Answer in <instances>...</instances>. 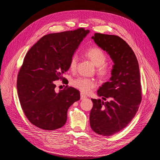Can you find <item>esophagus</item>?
<instances>
[{
  "mask_svg": "<svg viewBox=\"0 0 160 160\" xmlns=\"http://www.w3.org/2000/svg\"><path fill=\"white\" fill-rule=\"evenodd\" d=\"M86 98H87V96L85 95H84L83 93H81V100H83Z\"/></svg>",
  "mask_w": 160,
  "mask_h": 160,
  "instance_id": "esophagus-1",
  "label": "esophagus"
}]
</instances>
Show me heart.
I'll use <instances>...</instances> for the list:
<instances>
[{"label": "heart", "mask_w": 160, "mask_h": 160, "mask_svg": "<svg viewBox=\"0 0 160 160\" xmlns=\"http://www.w3.org/2000/svg\"><path fill=\"white\" fill-rule=\"evenodd\" d=\"M85 56L93 62L95 67H98L97 72L101 77H105L108 75L109 68L105 65L107 61V55L103 50L98 47L90 48L86 51ZM78 59V56L76 54L71 57L69 61V69L71 71H74L76 69ZM72 85L74 88L84 93H89L91 90L96 86L94 80L86 77H79L74 79L72 82Z\"/></svg>", "instance_id": "b5f03b06"}]
</instances>
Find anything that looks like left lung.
<instances>
[{
  "label": "left lung",
  "instance_id": "obj_1",
  "mask_svg": "<svg viewBox=\"0 0 160 160\" xmlns=\"http://www.w3.org/2000/svg\"><path fill=\"white\" fill-rule=\"evenodd\" d=\"M91 38L113 62L109 81L98 90L103 100L91 99L89 117L93 132L109 136L127 127L138 110L142 101L139 64L132 48L121 37L95 33Z\"/></svg>",
  "mask_w": 160,
  "mask_h": 160
}]
</instances>
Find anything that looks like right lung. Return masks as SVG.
Here are the masks:
<instances>
[{
    "mask_svg": "<svg viewBox=\"0 0 160 160\" xmlns=\"http://www.w3.org/2000/svg\"><path fill=\"white\" fill-rule=\"evenodd\" d=\"M89 32L81 28L49 34L27 53L17 88L24 113L36 127L45 130L61 128L67 122L70 106L80 99L79 91L72 87L57 93L55 81L62 79L69 69L71 57Z\"/></svg>",
    "mask_w": 160,
    "mask_h": 160,
    "instance_id": "1",
    "label": "right lung"
}]
</instances>
